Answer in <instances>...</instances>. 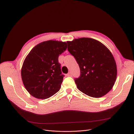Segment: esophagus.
<instances>
[{"mask_svg": "<svg viewBox=\"0 0 134 134\" xmlns=\"http://www.w3.org/2000/svg\"><path fill=\"white\" fill-rule=\"evenodd\" d=\"M67 76H69V77H71V76H72V74L71 73V72H68V73L67 74Z\"/></svg>", "mask_w": 134, "mask_h": 134, "instance_id": "obj_1", "label": "esophagus"}]
</instances>
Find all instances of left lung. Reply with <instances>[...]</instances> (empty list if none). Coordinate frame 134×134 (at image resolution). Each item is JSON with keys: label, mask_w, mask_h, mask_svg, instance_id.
<instances>
[{"label": "left lung", "mask_w": 134, "mask_h": 134, "mask_svg": "<svg viewBox=\"0 0 134 134\" xmlns=\"http://www.w3.org/2000/svg\"><path fill=\"white\" fill-rule=\"evenodd\" d=\"M68 50L79 64L81 75L75 80L78 89L91 97L99 98L113 87L117 68L113 54L100 41L81 37L67 41Z\"/></svg>", "instance_id": "left-lung-1"}]
</instances>
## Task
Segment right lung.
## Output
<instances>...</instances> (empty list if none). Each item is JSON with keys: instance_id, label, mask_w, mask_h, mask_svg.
I'll return each mask as SVG.
<instances>
[{"instance_id": "obj_1", "label": "right lung", "mask_w": 134, "mask_h": 134, "mask_svg": "<svg viewBox=\"0 0 134 134\" xmlns=\"http://www.w3.org/2000/svg\"><path fill=\"white\" fill-rule=\"evenodd\" d=\"M66 49V42L49 40L35 46L27 55L22 67L21 77L32 96L46 99L59 91L64 76L58 57Z\"/></svg>"}]
</instances>
